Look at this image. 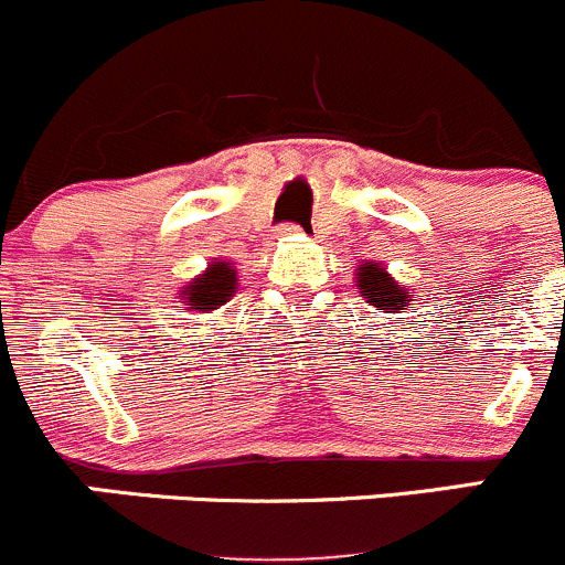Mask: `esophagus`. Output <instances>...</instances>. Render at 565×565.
<instances>
[{
	"mask_svg": "<svg viewBox=\"0 0 565 565\" xmlns=\"http://www.w3.org/2000/svg\"><path fill=\"white\" fill-rule=\"evenodd\" d=\"M299 233H301V227L294 225V222H290V225H282L280 227V236H299Z\"/></svg>",
	"mask_w": 565,
	"mask_h": 565,
	"instance_id": "esophagus-1",
	"label": "esophagus"
}]
</instances>
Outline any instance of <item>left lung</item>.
Masks as SVG:
<instances>
[{
    "label": "left lung",
    "instance_id": "1",
    "mask_svg": "<svg viewBox=\"0 0 565 565\" xmlns=\"http://www.w3.org/2000/svg\"><path fill=\"white\" fill-rule=\"evenodd\" d=\"M356 288H360L362 299H367L382 312H406V307L412 305L409 290L401 288V285L376 264H362L360 269H356Z\"/></svg>",
    "mask_w": 565,
    "mask_h": 565
}]
</instances>
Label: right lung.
<instances>
[{"label":"right lung","instance_id":"right-lung-1","mask_svg":"<svg viewBox=\"0 0 565 565\" xmlns=\"http://www.w3.org/2000/svg\"><path fill=\"white\" fill-rule=\"evenodd\" d=\"M233 290H236V269L231 264H211L205 275H200L183 290V299L194 312H209L225 305Z\"/></svg>","mask_w":565,"mask_h":565}]
</instances>
